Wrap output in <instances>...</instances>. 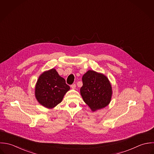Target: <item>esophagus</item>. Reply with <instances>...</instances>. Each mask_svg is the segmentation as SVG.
Here are the masks:
<instances>
[{
    "mask_svg": "<svg viewBox=\"0 0 154 154\" xmlns=\"http://www.w3.org/2000/svg\"><path fill=\"white\" fill-rule=\"evenodd\" d=\"M76 84H72V85H71V88H72V89H73V90H75V88H76Z\"/></svg>",
    "mask_w": 154,
    "mask_h": 154,
    "instance_id": "34e87169",
    "label": "esophagus"
}]
</instances>
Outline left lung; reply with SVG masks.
<instances>
[{
  "label": "left lung",
  "instance_id": "8db88e82",
  "mask_svg": "<svg viewBox=\"0 0 154 154\" xmlns=\"http://www.w3.org/2000/svg\"><path fill=\"white\" fill-rule=\"evenodd\" d=\"M80 92L85 103L94 112L107 106L111 100L112 90L108 78L102 73L88 70L82 76Z\"/></svg>",
  "mask_w": 154,
  "mask_h": 154
}]
</instances>
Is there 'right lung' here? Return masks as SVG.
Here are the masks:
<instances>
[{
	"instance_id": "right-lung-1",
	"label": "right lung",
	"mask_w": 154,
	"mask_h": 154,
	"mask_svg": "<svg viewBox=\"0 0 154 154\" xmlns=\"http://www.w3.org/2000/svg\"><path fill=\"white\" fill-rule=\"evenodd\" d=\"M69 90L65 79L55 69H52L39 77L35 87V97L41 104L51 109L61 103Z\"/></svg>"
}]
</instances>
